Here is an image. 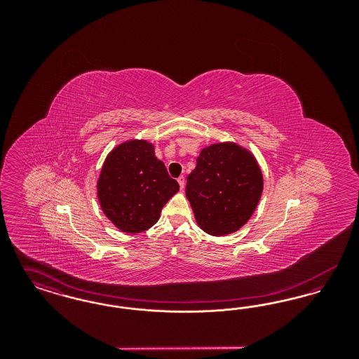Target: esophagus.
I'll return each instance as SVG.
<instances>
[{
  "mask_svg": "<svg viewBox=\"0 0 359 359\" xmlns=\"http://www.w3.org/2000/svg\"><path fill=\"white\" fill-rule=\"evenodd\" d=\"M177 183H179V186H180V189H183L184 186H186V177H184V176H179V177H177Z\"/></svg>",
  "mask_w": 359,
  "mask_h": 359,
  "instance_id": "obj_1",
  "label": "esophagus"
}]
</instances>
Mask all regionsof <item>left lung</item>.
<instances>
[{"mask_svg": "<svg viewBox=\"0 0 359 359\" xmlns=\"http://www.w3.org/2000/svg\"><path fill=\"white\" fill-rule=\"evenodd\" d=\"M262 187L255 156L237 144L221 142L202 149L188 175L186 195L202 230L221 237L249 221Z\"/></svg>", "mask_w": 359, "mask_h": 359, "instance_id": "left-lung-1", "label": "left lung"}]
</instances>
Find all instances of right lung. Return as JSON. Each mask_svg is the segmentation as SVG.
<instances>
[{
  "instance_id": "add662e5",
  "label": "right lung",
  "mask_w": 359,
  "mask_h": 359,
  "mask_svg": "<svg viewBox=\"0 0 359 359\" xmlns=\"http://www.w3.org/2000/svg\"><path fill=\"white\" fill-rule=\"evenodd\" d=\"M97 188L104 215L121 231L136 234L158 221L179 184L154 156L151 142L132 140L106 157Z\"/></svg>"
}]
</instances>
